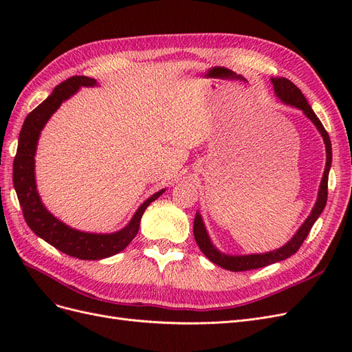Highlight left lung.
<instances>
[{
	"mask_svg": "<svg viewBox=\"0 0 352 352\" xmlns=\"http://www.w3.org/2000/svg\"><path fill=\"white\" fill-rule=\"evenodd\" d=\"M274 92L278 97L286 102L291 104L294 107L300 109L304 111V114L310 119L316 127L318 129V132L322 133L323 141L326 145V167H324V173H323V179L320 184V190H318V198L316 206L311 211V214L308 216V219L304 221V225L300 228L295 233V236L287 242L286 245H283L282 248L272 251V252H265V254H251V255H226L221 254L220 251H217L207 235V230L204 228V223L201 220V216L197 214L195 220H194V236L195 241L198 243L199 250L202 251V254L206 255L208 260H211L214 264L220 265V267L230 270V272H245V270H252V269H260V267H265V265H270L273 263H278L282 260H286L287 257H291L298 250L301 248L302 242L305 241V238L310 233L313 225L316 223V220L318 219V216L322 214V211L324 210L326 201H327V179H329V170H330V164H332V144H330V138L329 133L326 132V129L323 127L322 122L318 120V117L316 116V113L313 111V109L308 105L305 97L302 95L301 89L294 85L289 79L286 78H274L272 79Z\"/></svg>",
	"mask_w": 352,
	"mask_h": 352,
	"instance_id": "obj_1",
	"label": "left lung"
}]
</instances>
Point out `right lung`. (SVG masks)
I'll return each instance as SVG.
<instances>
[{"label":"right lung","mask_w":352,"mask_h":352,"mask_svg":"<svg viewBox=\"0 0 352 352\" xmlns=\"http://www.w3.org/2000/svg\"><path fill=\"white\" fill-rule=\"evenodd\" d=\"M95 83H97V80L88 76H72L57 85L50 97L45 101H42L35 110H32L25 119L22 131L19 135L17 153L13 163V185L28 226L35 232V235L52 245L58 251L79 260H101L123 251L140 230V223L145 208L164 192V189H162L151 198H148L138 208L129 225L119 232L111 233V235H97V233L74 230L57 220L42 206L36 192L34 173V157L41 129L45 126L51 114L60 107L63 101L70 98L80 87H94Z\"/></svg>","instance_id":"obj_1"}]
</instances>
